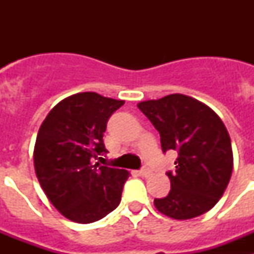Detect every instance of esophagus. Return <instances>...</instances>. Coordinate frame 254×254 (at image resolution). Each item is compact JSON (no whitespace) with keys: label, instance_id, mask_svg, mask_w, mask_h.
<instances>
[{"label":"esophagus","instance_id":"1","mask_svg":"<svg viewBox=\"0 0 254 254\" xmlns=\"http://www.w3.org/2000/svg\"><path fill=\"white\" fill-rule=\"evenodd\" d=\"M138 174H140L141 177H143V178H147V177H150L151 172H150V169H147V168H143V169H141L140 172H138Z\"/></svg>","mask_w":254,"mask_h":254}]
</instances>
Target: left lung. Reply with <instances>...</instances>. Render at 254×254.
<instances>
[{
  "label": "left lung",
  "instance_id": "8db88e82",
  "mask_svg": "<svg viewBox=\"0 0 254 254\" xmlns=\"http://www.w3.org/2000/svg\"><path fill=\"white\" fill-rule=\"evenodd\" d=\"M137 107L160 133L163 151H178L176 172L167 173L170 192L154 199L156 210L176 220L207 212L224 194L233 172L232 141L223 121L210 107L183 94Z\"/></svg>",
  "mask_w": 254,
  "mask_h": 254
}]
</instances>
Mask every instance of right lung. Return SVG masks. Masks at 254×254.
<instances>
[{"instance_id": "obj_1", "label": "right lung", "mask_w": 254, "mask_h": 254, "mask_svg": "<svg viewBox=\"0 0 254 254\" xmlns=\"http://www.w3.org/2000/svg\"><path fill=\"white\" fill-rule=\"evenodd\" d=\"M125 100L86 91L52 108L38 131L34 168L40 187L61 214L78 224L103 219L121 202L125 169L100 165L107 122Z\"/></svg>"}]
</instances>
